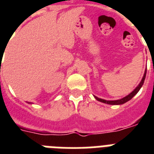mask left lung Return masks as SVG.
I'll return each instance as SVG.
<instances>
[{
    "mask_svg": "<svg viewBox=\"0 0 154 154\" xmlns=\"http://www.w3.org/2000/svg\"><path fill=\"white\" fill-rule=\"evenodd\" d=\"M146 69L145 70V73H144V76L142 77V79H141V82L139 83V85L137 86L134 89V91H132L129 95H127L126 97H125L123 98L119 99V100H114V101H106V100H104V99L99 98L97 97L94 96L95 99H96L97 101H101L102 103H105V104H108V105H122V104H125L127 101H129V100H131L133 97H134L135 95H136L137 93L139 92V90L141 89V88L142 87L144 84V82H145V79H146Z\"/></svg>",
    "mask_w": 154,
    "mask_h": 154,
    "instance_id": "obj_1",
    "label": "left lung"
}]
</instances>
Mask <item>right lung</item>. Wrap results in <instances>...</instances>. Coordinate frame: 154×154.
<instances>
[{
  "mask_svg": "<svg viewBox=\"0 0 154 154\" xmlns=\"http://www.w3.org/2000/svg\"><path fill=\"white\" fill-rule=\"evenodd\" d=\"M28 103H29V104H30V103H29V102H28Z\"/></svg>",
  "mask_w": 154,
  "mask_h": 154,
  "instance_id": "obj_1",
  "label": "right lung"
}]
</instances>
